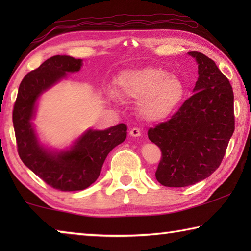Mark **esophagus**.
<instances>
[{
    "mask_svg": "<svg viewBox=\"0 0 251 251\" xmlns=\"http://www.w3.org/2000/svg\"><path fill=\"white\" fill-rule=\"evenodd\" d=\"M129 135L131 136V137H139V136L142 135V133L138 128H133V129H130Z\"/></svg>",
    "mask_w": 251,
    "mask_h": 251,
    "instance_id": "1",
    "label": "esophagus"
}]
</instances>
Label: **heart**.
<instances>
[{
  "mask_svg": "<svg viewBox=\"0 0 251 251\" xmlns=\"http://www.w3.org/2000/svg\"><path fill=\"white\" fill-rule=\"evenodd\" d=\"M117 84L123 96L138 100L139 115L148 122L167 120L179 107L186 94L184 82L158 66L123 72ZM110 96H114L113 92Z\"/></svg>",
  "mask_w": 251,
  "mask_h": 251,
  "instance_id": "heart-1",
  "label": "heart"
}]
</instances>
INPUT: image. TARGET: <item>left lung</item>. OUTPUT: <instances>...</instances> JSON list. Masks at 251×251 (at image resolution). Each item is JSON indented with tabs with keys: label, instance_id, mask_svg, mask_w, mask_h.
Here are the masks:
<instances>
[{
	"label": "left lung",
	"instance_id": "left-lung-1",
	"mask_svg": "<svg viewBox=\"0 0 251 251\" xmlns=\"http://www.w3.org/2000/svg\"><path fill=\"white\" fill-rule=\"evenodd\" d=\"M188 54L198 64L194 95L171 120L148 130V138L163 155L156 179L166 187L190 186L209 177L222 163L235 130L229 80L206 55Z\"/></svg>",
	"mask_w": 251,
	"mask_h": 251
}]
</instances>
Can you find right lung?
Wrapping results in <instances>:
<instances>
[{"mask_svg":"<svg viewBox=\"0 0 251 251\" xmlns=\"http://www.w3.org/2000/svg\"><path fill=\"white\" fill-rule=\"evenodd\" d=\"M83 59L55 55L39 69L25 75L20 84L13 109V126L18 151L26 167L46 184L62 192L90 187L99 178L109 151L126 139L127 126L118 124L107 129H87L65 150H53L40 141L32 121L37 100L55 84L76 73Z\"/></svg>","mask_w":251,"mask_h":251,"instance_id":"obj_1","label":"right lung"}]
</instances>
